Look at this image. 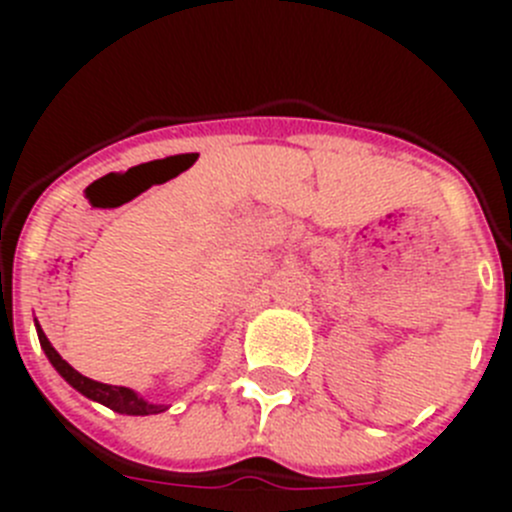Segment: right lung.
<instances>
[{
    "mask_svg": "<svg viewBox=\"0 0 512 512\" xmlns=\"http://www.w3.org/2000/svg\"><path fill=\"white\" fill-rule=\"evenodd\" d=\"M36 332H39L41 349H44L46 356H49V361L54 364V369L59 371V374L64 376V379L69 381L76 391H81L84 396L98 401V404L108 406V409L118 411V414H128V416H148V414H160V411H163V406L148 404V401H143L141 396L133 394V391L126 389V386L101 384V381H94V379H89V376L79 374V371H76L69 361L61 359L59 352L51 347V342L46 339V334L41 332L39 324H36Z\"/></svg>",
    "mask_w": 512,
    "mask_h": 512,
    "instance_id": "1",
    "label": "right lung"
}]
</instances>
